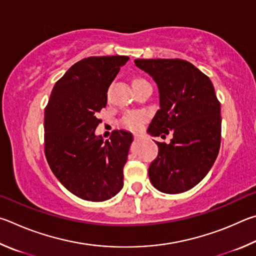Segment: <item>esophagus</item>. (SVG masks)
Returning <instances> with one entry per match:
<instances>
[{
	"label": "esophagus",
	"instance_id": "1",
	"mask_svg": "<svg viewBox=\"0 0 256 256\" xmlns=\"http://www.w3.org/2000/svg\"><path fill=\"white\" fill-rule=\"evenodd\" d=\"M134 137H135V140H140L142 135H140V134H135V135H134Z\"/></svg>",
	"mask_w": 256,
	"mask_h": 256
}]
</instances>
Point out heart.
I'll list each match as a JSON object with an SVG mask.
<instances>
[{
	"instance_id": "obj_1",
	"label": "heart",
	"mask_w": 256,
	"mask_h": 256,
	"mask_svg": "<svg viewBox=\"0 0 256 256\" xmlns=\"http://www.w3.org/2000/svg\"><path fill=\"white\" fill-rule=\"evenodd\" d=\"M142 83H148L145 78H135L132 80V85L136 84H142ZM147 116L145 112L142 111H135V112H129V114H126L122 120H121V124H122L124 127H126L129 130H140L142 126L144 124L146 121Z\"/></svg>"
}]
</instances>
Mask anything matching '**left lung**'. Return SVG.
I'll use <instances>...</instances> for the list:
<instances>
[{
  "instance_id": "8db88e82",
  "label": "left lung",
  "mask_w": 256,
  "mask_h": 256,
  "mask_svg": "<svg viewBox=\"0 0 256 256\" xmlns=\"http://www.w3.org/2000/svg\"><path fill=\"white\" fill-rule=\"evenodd\" d=\"M158 84L160 109L147 132L153 137L171 134L158 146L150 163V180L164 194L192 189L207 176L220 147V103L207 75L182 60H135Z\"/></svg>"
}]
</instances>
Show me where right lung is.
Returning <instances> with one entry per match:
<instances>
[{
	"instance_id": "right-lung-1",
	"label": "right lung",
	"mask_w": 256,
	"mask_h": 256,
	"mask_svg": "<svg viewBox=\"0 0 256 256\" xmlns=\"http://www.w3.org/2000/svg\"><path fill=\"white\" fill-rule=\"evenodd\" d=\"M128 56L88 57L74 64L54 86L44 110V154L62 186L88 201L111 199L124 186L132 134L96 135V114Z\"/></svg>"
}]
</instances>
